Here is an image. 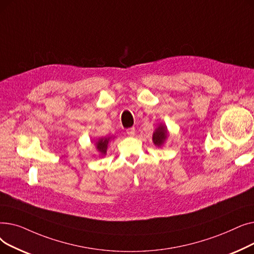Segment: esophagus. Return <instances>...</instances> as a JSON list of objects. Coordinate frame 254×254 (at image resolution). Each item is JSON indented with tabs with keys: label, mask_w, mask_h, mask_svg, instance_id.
<instances>
[{
	"label": "esophagus",
	"mask_w": 254,
	"mask_h": 254,
	"mask_svg": "<svg viewBox=\"0 0 254 254\" xmlns=\"http://www.w3.org/2000/svg\"><path fill=\"white\" fill-rule=\"evenodd\" d=\"M127 134L128 136H135V134H136L135 127H129V128H127Z\"/></svg>",
	"instance_id": "obj_1"
}]
</instances>
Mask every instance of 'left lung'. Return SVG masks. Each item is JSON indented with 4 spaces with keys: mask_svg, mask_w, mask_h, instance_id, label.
Returning <instances> with one entry per match:
<instances>
[{
    "mask_svg": "<svg viewBox=\"0 0 254 254\" xmlns=\"http://www.w3.org/2000/svg\"><path fill=\"white\" fill-rule=\"evenodd\" d=\"M167 137H168L167 127L161 124L155 128V130L153 132L152 141H153L154 145L157 146V147H162V146L164 145V143L167 140Z\"/></svg>",
    "mask_w": 254,
    "mask_h": 254,
    "instance_id": "obj_1",
    "label": "left lung"
}]
</instances>
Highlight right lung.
<instances>
[{
    "mask_svg": "<svg viewBox=\"0 0 254 254\" xmlns=\"http://www.w3.org/2000/svg\"><path fill=\"white\" fill-rule=\"evenodd\" d=\"M111 138L108 137V138H100L97 143H96V147H97V150L100 152L101 155H106L107 153V148H108V144L110 142Z\"/></svg>",
    "mask_w": 254,
    "mask_h": 254,
    "instance_id": "add662e5",
    "label": "right lung"
}]
</instances>
